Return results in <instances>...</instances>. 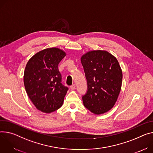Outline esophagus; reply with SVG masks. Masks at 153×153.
<instances>
[{
	"label": "esophagus",
	"instance_id": "obj_1",
	"mask_svg": "<svg viewBox=\"0 0 153 153\" xmlns=\"http://www.w3.org/2000/svg\"><path fill=\"white\" fill-rule=\"evenodd\" d=\"M70 88H71V90H74V89L76 88V85H75V84H73V85H71V86H70Z\"/></svg>",
	"mask_w": 153,
	"mask_h": 153
}]
</instances>
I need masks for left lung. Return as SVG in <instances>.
<instances>
[{
    "label": "left lung",
    "instance_id": "obj_1",
    "mask_svg": "<svg viewBox=\"0 0 153 153\" xmlns=\"http://www.w3.org/2000/svg\"><path fill=\"white\" fill-rule=\"evenodd\" d=\"M87 82L84 106L94 114L108 112L120 94L123 74L117 59L107 51H93L81 57Z\"/></svg>",
    "mask_w": 153,
    "mask_h": 153
}]
</instances>
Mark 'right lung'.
Returning <instances> with one entry per match:
<instances>
[{"mask_svg": "<svg viewBox=\"0 0 153 153\" xmlns=\"http://www.w3.org/2000/svg\"><path fill=\"white\" fill-rule=\"evenodd\" d=\"M56 48L36 53L27 62L24 74L26 92L37 109L51 113L63 104L68 88L62 84L59 63L65 57Z\"/></svg>", "mask_w": 153, "mask_h": 153, "instance_id": "1", "label": "right lung"}]
</instances>
